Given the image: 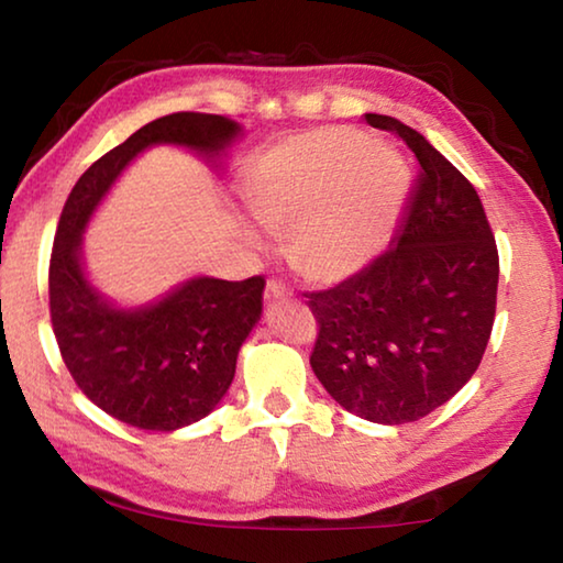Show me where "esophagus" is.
Segmentation results:
<instances>
[{
    "label": "esophagus",
    "instance_id": "obj_1",
    "mask_svg": "<svg viewBox=\"0 0 563 563\" xmlns=\"http://www.w3.org/2000/svg\"><path fill=\"white\" fill-rule=\"evenodd\" d=\"M285 298H288V288H285V285L278 280H268V285H265V292H263V300L271 305V302H280Z\"/></svg>",
    "mask_w": 563,
    "mask_h": 563
}]
</instances>
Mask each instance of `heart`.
<instances>
[{
  "mask_svg": "<svg viewBox=\"0 0 563 563\" xmlns=\"http://www.w3.org/2000/svg\"><path fill=\"white\" fill-rule=\"evenodd\" d=\"M241 194L255 223L288 235V255L305 278L335 285L385 251L407 168L395 151L330 126L273 144L245 170Z\"/></svg>",
  "mask_w": 563,
  "mask_h": 563,
  "instance_id": "1",
  "label": "heart"
}]
</instances>
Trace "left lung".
<instances>
[{"instance_id":"1","label":"left lung","mask_w":563,"mask_h":563,"mask_svg":"<svg viewBox=\"0 0 563 563\" xmlns=\"http://www.w3.org/2000/svg\"><path fill=\"white\" fill-rule=\"evenodd\" d=\"M419 161L387 251L330 290L310 292V367L347 412L377 424L422 419L470 383L492 335L499 255L474 186L422 133L365 113Z\"/></svg>"}]
</instances>
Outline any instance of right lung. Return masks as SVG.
<instances>
[{
	"label": "right lung",
	"instance_id": "right-lung-1",
	"mask_svg": "<svg viewBox=\"0 0 563 563\" xmlns=\"http://www.w3.org/2000/svg\"><path fill=\"white\" fill-rule=\"evenodd\" d=\"M241 136V123L216 113L161 117L84 170L64 203L49 265L54 335L81 393L139 430L174 432L213 412L233 383L241 345L261 320L265 280L196 275L156 300L121 308L89 280L84 231L146 148H186L221 174Z\"/></svg>",
	"mask_w": 563,
	"mask_h": 563
}]
</instances>
